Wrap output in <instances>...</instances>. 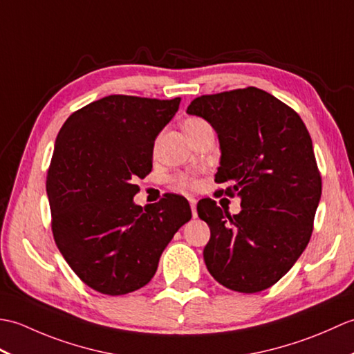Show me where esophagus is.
<instances>
[{
    "label": "esophagus",
    "mask_w": 354,
    "mask_h": 354,
    "mask_svg": "<svg viewBox=\"0 0 354 354\" xmlns=\"http://www.w3.org/2000/svg\"><path fill=\"white\" fill-rule=\"evenodd\" d=\"M189 202H190V207H192V214H193V217H196V216H198V212H196V204H198V201H196V199H193V198H190V199H189Z\"/></svg>",
    "instance_id": "esophagus-1"
}]
</instances>
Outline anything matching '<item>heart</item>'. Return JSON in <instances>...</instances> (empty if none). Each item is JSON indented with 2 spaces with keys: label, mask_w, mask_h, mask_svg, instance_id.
I'll return each instance as SVG.
<instances>
[{
  "label": "heart",
  "mask_w": 354,
  "mask_h": 354,
  "mask_svg": "<svg viewBox=\"0 0 354 354\" xmlns=\"http://www.w3.org/2000/svg\"><path fill=\"white\" fill-rule=\"evenodd\" d=\"M208 126L209 124L201 117H190L183 123L184 131L187 135H189V137H192V135H194V133H198L202 129H205V127H208ZM173 183H175V185L179 190H184V192L196 190L199 187V179L196 175H193V173H181V175H178L175 179H173Z\"/></svg>",
  "instance_id": "obj_1"
}]
</instances>
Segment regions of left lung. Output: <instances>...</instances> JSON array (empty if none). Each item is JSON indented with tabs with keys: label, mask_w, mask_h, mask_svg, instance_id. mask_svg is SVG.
Segmentation results:
<instances>
[{
	"label": "left lung",
	"mask_w": 354,
	"mask_h": 354,
	"mask_svg": "<svg viewBox=\"0 0 354 354\" xmlns=\"http://www.w3.org/2000/svg\"><path fill=\"white\" fill-rule=\"evenodd\" d=\"M187 114L214 127L222 152L214 181L242 201L232 216L213 199L198 204L212 231L207 269L231 290H265L293 266L313 231L322 183L309 131L288 104L254 86L201 95Z\"/></svg>",
	"instance_id": "left-lung-1"
}]
</instances>
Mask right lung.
Returning a JSON list of instances; mask_svg holds the SVG:
<instances>
[{"instance_id": "1", "label": "right lung", "mask_w": 354, "mask_h": 354, "mask_svg": "<svg viewBox=\"0 0 354 354\" xmlns=\"http://www.w3.org/2000/svg\"><path fill=\"white\" fill-rule=\"evenodd\" d=\"M179 102L108 95L73 112L59 131L47 173L53 236L80 280L104 295L146 286L192 219L179 194L146 208L133 204L135 179L152 170L155 138Z\"/></svg>"}]
</instances>
